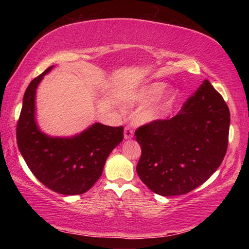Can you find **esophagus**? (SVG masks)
Here are the masks:
<instances>
[{
  "mask_svg": "<svg viewBox=\"0 0 249 249\" xmlns=\"http://www.w3.org/2000/svg\"><path fill=\"white\" fill-rule=\"evenodd\" d=\"M133 128L129 127V126H126L125 129H124V138L125 140H130V138H133Z\"/></svg>",
  "mask_w": 249,
  "mask_h": 249,
  "instance_id": "34e87169",
  "label": "esophagus"
}]
</instances>
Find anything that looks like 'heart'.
Masks as SVG:
<instances>
[{
    "instance_id": "obj_1",
    "label": "heart",
    "mask_w": 249,
    "mask_h": 249,
    "mask_svg": "<svg viewBox=\"0 0 249 249\" xmlns=\"http://www.w3.org/2000/svg\"><path fill=\"white\" fill-rule=\"evenodd\" d=\"M163 88H165V84L161 82L148 83L141 88V89L135 91L129 99L133 102H146V101L153 99L154 96L159 94L163 90ZM174 101L175 93L168 91L142 108L140 114H138V117H140L142 123H154V122L160 121L169 112Z\"/></svg>"
}]
</instances>
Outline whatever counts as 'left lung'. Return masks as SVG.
Masks as SVG:
<instances>
[{"label":"left lung","mask_w":249,"mask_h":249,"mask_svg":"<svg viewBox=\"0 0 249 249\" xmlns=\"http://www.w3.org/2000/svg\"><path fill=\"white\" fill-rule=\"evenodd\" d=\"M230 109L209 80L178 114L138 127L142 156L136 171L151 191L163 196L185 195L205 182L225 157Z\"/></svg>","instance_id":"left-lung-1"}]
</instances>
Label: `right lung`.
<instances>
[{"label": "right lung", "mask_w": 249, "mask_h": 249, "mask_svg": "<svg viewBox=\"0 0 249 249\" xmlns=\"http://www.w3.org/2000/svg\"><path fill=\"white\" fill-rule=\"evenodd\" d=\"M53 68L34 79L25 91L16 127L18 146L33 175L50 190L82 195L102 175L108 155L123 141L124 128L94 123L72 137H50L41 132L35 120L36 90Z\"/></svg>", "instance_id": "add662e5"}]
</instances>
